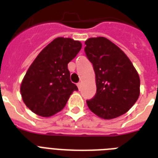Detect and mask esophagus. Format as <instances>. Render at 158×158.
Instances as JSON below:
<instances>
[{
    "label": "esophagus",
    "instance_id": "1",
    "mask_svg": "<svg viewBox=\"0 0 158 158\" xmlns=\"http://www.w3.org/2000/svg\"><path fill=\"white\" fill-rule=\"evenodd\" d=\"M81 83H80V82H79V83H78V84H77V86H78V88H79V89H80V88H81Z\"/></svg>",
    "mask_w": 158,
    "mask_h": 158
}]
</instances>
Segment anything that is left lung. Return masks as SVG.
Returning <instances> with one entry per match:
<instances>
[{
	"label": "left lung",
	"mask_w": 158,
	"mask_h": 158,
	"mask_svg": "<svg viewBox=\"0 0 158 158\" xmlns=\"http://www.w3.org/2000/svg\"><path fill=\"white\" fill-rule=\"evenodd\" d=\"M85 53L94 65L97 93L87 101L92 112L110 120L122 115L137 102L140 79L129 57L112 42L103 37L85 41Z\"/></svg>",
	"instance_id": "left-lung-1"
}]
</instances>
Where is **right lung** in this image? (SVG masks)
I'll return each mask as SVG.
<instances>
[{
  "label": "right lung",
  "mask_w": 158,
  "mask_h": 158,
  "mask_svg": "<svg viewBox=\"0 0 158 158\" xmlns=\"http://www.w3.org/2000/svg\"><path fill=\"white\" fill-rule=\"evenodd\" d=\"M82 48L79 41L56 38L38 55L23 77L20 94L33 113L49 117L64 107L78 88L70 81L68 63Z\"/></svg>",
  "instance_id": "obj_1"
}]
</instances>
